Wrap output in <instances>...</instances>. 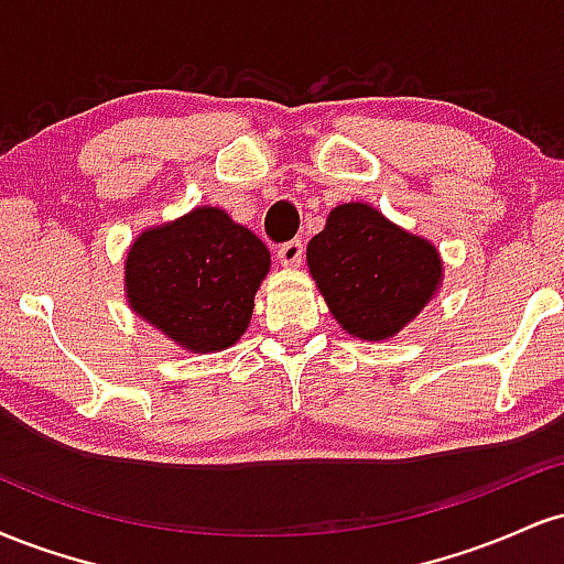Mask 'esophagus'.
I'll return each mask as SVG.
<instances>
[{"mask_svg":"<svg viewBox=\"0 0 564 564\" xmlns=\"http://www.w3.org/2000/svg\"><path fill=\"white\" fill-rule=\"evenodd\" d=\"M302 254H304V243L302 241H286L278 246V260H281L283 268H296V264L302 262Z\"/></svg>","mask_w":564,"mask_h":564,"instance_id":"1","label":"esophagus"}]
</instances>
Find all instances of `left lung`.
<instances>
[{
    "label": "left lung",
    "instance_id": "obj_1",
    "mask_svg": "<svg viewBox=\"0 0 564 564\" xmlns=\"http://www.w3.org/2000/svg\"><path fill=\"white\" fill-rule=\"evenodd\" d=\"M323 300L347 334L387 339L416 318L437 291V249L366 204H341L307 243Z\"/></svg>",
    "mask_w": 564,
    "mask_h": 564
}]
</instances>
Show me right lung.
I'll return each instance as SVG.
<instances>
[{
    "label": "right lung",
    "instance_id": "add662e5",
    "mask_svg": "<svg viewBox=\"0 0 564 564\" xmlns=\"http://www.w3.org/2000/svg\"><path fill=\"white\" fill-rule=\"evenodd\" d=\"M134 313L193 352H215L241 339L270 251L215 206L145 230L127 257Z\"/></svg>",
    "mask_w": 564,
    "mask_h": 564
}]
</instances>
